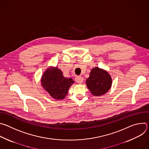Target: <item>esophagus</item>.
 Segmentation results:
<instances>
[{
    "instance_id": "34e87169",
    "label": "esophagus",
    "mask_w": 149,
    "mask_h": 149,
    "mask_svg": "<svg viewBox=\"0 0 149 149\" xmlns=\"http://www.w3.org/2000/svg\"><path fill=\"white\" fill-rule=\"evenodd\" d=\"M76 82L78 83V84H82L83 82V78L81 76H77L75 77V78Z\"/></svg>"
}]
</instances>
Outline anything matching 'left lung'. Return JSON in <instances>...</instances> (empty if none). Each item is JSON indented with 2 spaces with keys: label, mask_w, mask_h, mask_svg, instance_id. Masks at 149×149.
<instances>
[{
  "label": "left lung",
  "mask_w": 149,
  "mask_h": 149,
  "mask_svg": "<svg viewBox=\"0 0 149 149\" xmlns=\"http://www.w3.org/2000/svg\"><path fill=\"white\" fill-rule=\"evenodd\" d=\"M112 81L109 74L98 67L93 68L86 84L91 94L100 96L107 93L111 86Z\"/></svg>",
  "instance_id": "obj_1"
}]
</instances>
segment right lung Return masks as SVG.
Masks as SVG:
<instances>
[{"label": "right lung", "mask_w": 149, "mask_h": 149, "mask_svg": "<svg viewBox=\"0 0 149 149\" xmlns=\"http://www.w3.org/2000/svg\"><path fill=\"white\" fill-rule=\"evenodd\" d=\"M74 82L71 78L63 77L62 71L56 67L48 68L41 79L42 87L52 97L57 100L65 98Z\"/></svg>", "instance_id": "right-lung-1"}]
</instances>
